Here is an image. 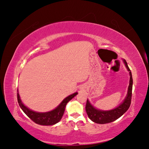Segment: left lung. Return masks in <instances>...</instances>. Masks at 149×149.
<instances>
[{
	"label": "left lung",
	"instance_id": "1",
	"mask_svg": "<svg viewBox=\"0 0 149 149\" xmlns=\"http://www.w3.org/2000/svg\"><path fill=\"white\" fill-rule=\"evenodd\" d=\"M126 68L127 69L128 72H129L130 81L129 86L128 87L127 94L126 97H124V100L116 106V108H113L109 110H102L97 109L94 107L89 100H87V102L86 105V111L88 116L91 120L97 124H106L114 122L120 117L123 116L126 111L128 110L131 103V97H132V74L130 72L128 64L126 63L125 59H123Z\"/></svg>",
	"mask_w": 149,
	"mask_h": 149
}]
</instances>
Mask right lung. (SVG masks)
<instances>
[{"label":"right lung","instance_id":"obj_1","mask_svg":"<svg viewBox=\"0 0 149 149\" xmlns=\"http://www.w3.org/2000/svg\"><path fill=\"white\" fill-rule=\"evenodd\" d=\"M77 94H78L77 92H75L74 94L70 95V96L66 97L65 98H64L56 108L52 110L45 112H36V111H33L28 107H26L25 104L23 103V102L21 101L18 90L17 100L18 103H19V106L21 107L22 110L33 122H35L36 124H40V125L51 126L57 124L61 120V118L64 114V112H65V108L67 104Z\"/></svg>","mask_w":149,"mask_h":149}]
</instances>
